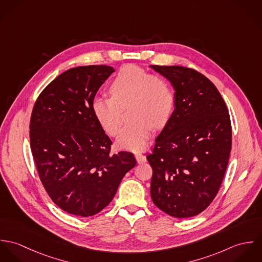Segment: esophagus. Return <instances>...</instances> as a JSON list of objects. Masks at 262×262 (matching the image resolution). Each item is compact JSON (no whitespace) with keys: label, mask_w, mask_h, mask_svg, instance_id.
Segmentation results:
<instances>
[{"label":"esophagus","mask_w":262,"mask_h":262,"mask_svg":"<svg viewBox=\"0 0 262 262\" xmlns=\"http://www.w3.org/2000/svg\"><path fill=\"white\" fill-rule=\"evenodd\" d=\"M135 158H136V160H137L138 163H144V162H146V156L143 155V154H141L140 152L135 153Z\"/></svg>","instance_id":"1"}]
</instances>
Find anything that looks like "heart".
Instances as JSON below:
<instances>
[{"mask_svg":"<svg viewBox=\"0 0 262 262\" xmlns=\"http://www.w3.org/2000/svg\"><path fill=\"white\" fill-rule=\"evenodd\" d=\"M111 97H96L92 110L111 136H116L123 122V109H128L131 121L121 130L117 144L139 151L147 143L152 127H163L174 108V93L167 78L153 75L138 66L122 68L109 88Z\"/></svg>","mask_w":262,"mask_h":262,"instance_id":"b5f03b06","label":"heart"}]
</instances>
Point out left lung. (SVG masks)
Wrapping results in <instances>:
<instances>
[{"mask_svg":"<svg viewBox=\"0 0 262 262\" xmlns=\"http://www.w3.org/2000/svg\"><path fill=\"white\" fill-rule=\"evenodd\" d=\"M174 89V110L147 155L154 205L169 216L202 213L221 187L232 128L224 100L199 72L179 66H150Z\"/></svg>","mask_w":262,"mask_h":262,"instance_id":"obj_1","label":"left lung"}]
</instances>
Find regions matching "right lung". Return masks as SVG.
Returning a JSON list of instances; mask_svg holds the SVG:
<instances>
[{"instance_id":"1","label":"right lung","mask_w":262,"mask_h":262,"mask_svg":"<svg viewBox=\"0 0 262 262\" xmlns=\"http://www.w3.org/2000/svg\"><path fill=\"white\" fill-rule=\"evenodd\" d=\"M114 72L108 66L68 70L41 92L31 114L30 146L40 181L53 203L75 216L106 208L136 165L131 152L110 153L112 141L92 110Z\"/></svg>"}]
</instances>
